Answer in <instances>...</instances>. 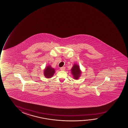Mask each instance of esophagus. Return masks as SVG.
I'll use <instances>...</instances> for the list:
<instances>
[{
  "instance_id": "esophagus-1",
  "label": "esophagus",
  "mask_w": 128,
  "mask_h": 128,
  "mask_svg": "<svg viewBox=\"0 0 128 128\" xmlns=\"http://www.w3.org/2000/svg\"><path fill=\"white\" fill-rule=\"evenodd\" d=\"M60 70H62V71H64V70H65V67H61V68H60Z\"/></svg>"
}]
</instances>
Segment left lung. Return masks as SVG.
<instances>
[{
    "label": "left lung",
    "mask_w": 128,
    "mask_h": 128,
    "mask_svg": "<svg viewBox=\"0 0 128 128\" xmlns=\"http://www.w3.org/2000/svg\"><path fill=\"white\" fill-rule=\"evenodd\" d=\"M71 71L72 75L74 76V78L76 80L78 79L80 75V74H81L79 66L76 64L74 65L71 69Z\"/></svg>",
    "instance_id": "8db88e82"
}]
</instances>
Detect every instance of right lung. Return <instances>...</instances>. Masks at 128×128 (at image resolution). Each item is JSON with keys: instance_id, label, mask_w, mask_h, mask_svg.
<instances>
[{"instance_id": "1", "label": "right lung", "mask_w": 128, "mask_h": 128, "mask_svg": "<svg viewBox=\"0 0 128 128\" xmlns=\"http://www.w3.org/2000/svg\"><path fill=\"white\" fill-rule=\"evenodd\" d=\"M54 72V68H52L49 66L46 67L44 70V75L47 78H50L52 76Z\"/></svg>"}]
</instances>
